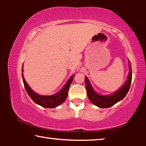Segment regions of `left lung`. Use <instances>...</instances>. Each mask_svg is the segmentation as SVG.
Listing matches in <instances>:
<instances>
[{
    "mask_svg": "<svg viewBox=\"0 0 146 146\" xmlns=\"http://www.w3.org/2000/svg\"><path fill=\"white\" fill-rule=\"evenodd\" d=\"M128 64H129V73L124 84L121 86L113 93L110 95H101L98 93L94 88L89 80L87 76H85V84L86 90H87L88 96L91 102L94 105L100 108H108L113 106L115 104L122 100L129 91L131 84L132 80V70L131 66L129 59H128Z\"/></svg>",
    "mask_w": 146,
    "mask_h": 146,
    "instance_id": "obj_1",
    "label": "left lung"
}]
</instances>
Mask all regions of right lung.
Wrapping results in <instances>:
<instances>
[{
  "label": "right lung",
  "instance_id": "add662e5",
  "mask_svg": "<svg viewBox=\"0 0 146 146\" xmlns=\"http://www.w3.org/2000/svg\"><path fill=\"white\" fill-rule=\"evenodd\" d=\"M23 72L24 70L23 66V68H22V73H22V77H23L24 88H25L29 97L36 104L46 108H56L62 104L65 101L68 97L69 88H70L71 84L72 82L73 77L75 76V75H71L65 84V85L63 86V88L56 93L51 95H42L35 92L30 88V86L28 85V84L27 83L25 78H24Z\"/></svg>",
  "mask_w": 146,
  "mask_h": 146
}]
</instances>
